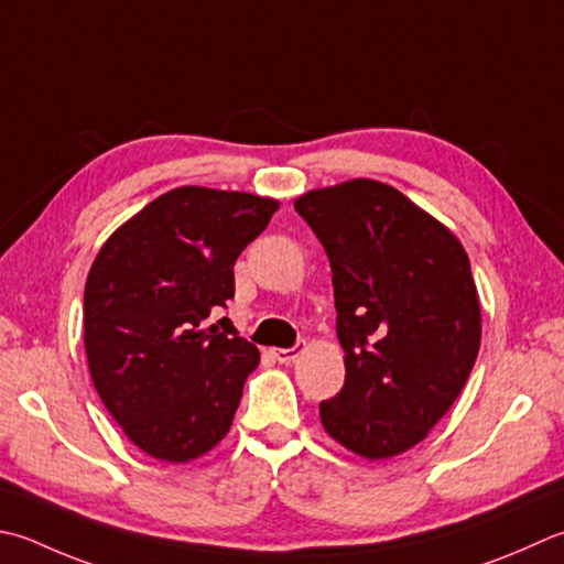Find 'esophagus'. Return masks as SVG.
Listing matches in <instances>:
<instances>
[{
	"mask_svg": "<svg viewBox=\"0 0 564 564\" xmlns=\"http://www.w3.org/2000/svg\"><path fill=\"white\" fill-rule=\"evenodd\" d=\"M303 347L305 345H297V347H291V349H271V357L279 361V364H291V361H295L297 357H301Z\"/></svg>",
	"mask_w": 564,
	"mask_h": 564,
	"instance_id": "1",
	"label": "esophagus"
}]
</instances>
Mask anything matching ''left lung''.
<instances>
[{"mask_svg":"<svg viewBox=\"0 0 564 564\" xmlns=\"http://www.w3.org/2000/svg\"><path fill=\"white\" fill-rule=\"evenodd\" d=\"M295 209L329 257L345 386L319 403L325 433L377 462L423 443L465 389L481 305L462 241L371 178L317 187Z\"/></svg>","mask_w":564,"mask_h":564,"instance_id":"obj_1","label":"left lung"}]
</instances>
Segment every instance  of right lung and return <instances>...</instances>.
I'll return each mask as SVG.
<instances>
[{"mask_svg": "<svg viewBox=\"0 0 564 564\" xmlns=\"http://www.w3.org/2000/svg\"><path fill=\"white\" fill-rule=\"evenodd\" d=\"M279 200L181 185L119 225L97 251L83 303L95 391L131 443L185 465L223 443L259 349L227 317L235 261Z\"/></svg>", "mask_w": 564, "mask_h": 564, "instance_id": "right-lung-1", "label": "right lung"}]
</instances>
